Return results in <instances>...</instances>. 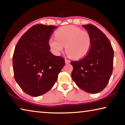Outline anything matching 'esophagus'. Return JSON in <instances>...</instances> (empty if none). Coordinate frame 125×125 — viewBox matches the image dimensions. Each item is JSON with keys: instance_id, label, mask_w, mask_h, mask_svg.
Listing matches in <instances>:
<instances>
[{"instance_id": "esophagus-1", "label": "esophagus", "mask_w": 125, "mask_h": 125, "mask_svg": "<svg viewBox=\"0 0 125 125\" xmlns=\"http://www.w3.org/2000/svg\"><path fill=\"white\" fill-rule=\"evenodd\" d=\"M65 63L66 64H69V63L71 62V61L69 60H68V59H65Z\"/></svg>"}]
</instances>
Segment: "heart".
<instances>
[{
  "instance_id": "b5f03b06",
  "label": "heart",
  "mask_w": 125,
  "mask_h": 125,
  "mask_svg": "<svg viewBox=\"0 0 125 125\" xmlns=\"http://www.w3.org/2000/svg\"><path fill=\"white\" fill-rule=\"evenodd\" d=\"M48 44L51 50L59 54L64 50L74 59H80L86 56L90 51L92 38L90 33L74 25L61 27L55 32V37H51Z\"/></svg>"
}]
</instances>
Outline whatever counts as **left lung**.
I'll use <instances>...</instances> for the list:
<instances>
[{
    "mask_svg": "<svg viewBox=\"0 0 125 125\" xmlns=\"http://www.w3.org/2000/svg\"><path fill=\"white\" fill-rule=\"evenodd\" d=\"M83 26L91 36V48L85 57L71 62L73 67L72 78L81 89L97 93L107 86L112 74L114 51L110 41L97 27Z\"/></svg>",
    "mask_w": 125,
    "mask_h": 125,
    "instance_id": "1",
    "label": "left lung"
}]
</instances>
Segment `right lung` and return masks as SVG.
<instances>
[{
    "label": "right lung",
    "mask_w": 125,
    "mask_h": 125,
    "mask_svg": "<svg viewBox=\"0 0 125 125\" xmlns=\"http://www.w3.org/2000/svg\"><path fill=\"white\" fill-rule=\"evenodd\" d=\"M54 25L36 24L20 37L15 48L12 64L15 79L25 93L44 94L57 81L65 59L49 50L48 42Z\"/></svg>",
    "instance_id": "right-lung-1"
}]
</instances>
